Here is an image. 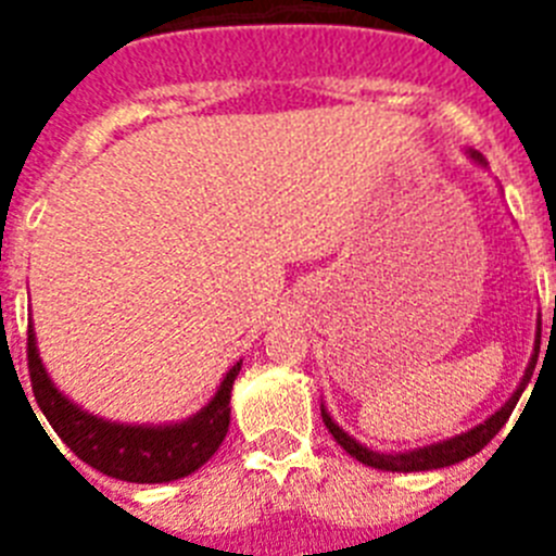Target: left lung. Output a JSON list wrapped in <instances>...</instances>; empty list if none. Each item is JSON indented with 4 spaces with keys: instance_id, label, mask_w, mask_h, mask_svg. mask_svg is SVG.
Segmentation results:
<instances>
[{
    "instance_id": "left-lung-1",
    "label": "left lung",
    "mask_w": 556,
    "mask_h": 556,
    "mask_svg": "<svg viewBox=\"0 0 556 556\" xmlns=\"http://www.w3.org/2000/svg\"><path fill=\"white\" fill-rule=\"evenodd\" d=\"M473 159L481 161L479 155H473ZM538 351H540V339H538V345H534V356L527 367V376H523V381H520V387L515 390V395L509 397L507 404L501 406L493 417H488L484 424L476 426V429L465 431V434H459V437H451V440H443V443L426 445V448H417V451H406V454H378V451L365 448V445L356 443L353 437H348L345 431L339 429V426L331 420V415L326 412V406H323V424H326V429L331 431L333 440H337V443L342 445L348 454L356 456L362 465H370V468L395 470V473H417V470L448 468V465H456V462L479 454V451L484 448V445H488L501 429H504V424H507L509 415H513L515 404H518L520 392H523V387H527L529 378H532L534 365H538Z\"/></svg>"
}]
</instances>
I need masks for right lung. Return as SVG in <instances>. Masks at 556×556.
I'll list each match as a JSON object with an SVG mask.
<instances>
[{"label":"right lung","mask_w":556,"mask_h":556,"mask_svg":"<svg viewBox=\"0 0 556 556\" xmlns=\"http://www.w3.org/2000/svg\"><path fill=\"white\" fill-rule=\"evenodd\" d=\"M27 367L43 417L77 459L113 479L164 484L194 473L223 445L230 424V390L242 365L236 362L230 367L205 409L175 426H119L77 409L49 381L38 358L33 326H27Z\"/></svg>","instance_id":"obj_1"}]
</instances>
